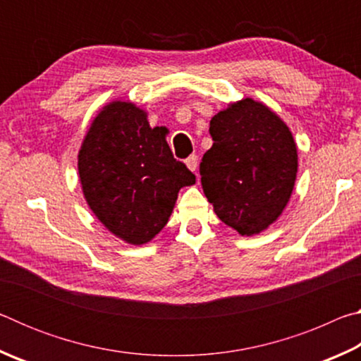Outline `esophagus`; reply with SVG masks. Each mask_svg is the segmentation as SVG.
<instances>
[{
	"instance_id": "obj_1",
	"label": "esophagus",
	"mask_w": 361,
	"mask_h": 361,
	"mask_svg": "<svg viewBox=\"0 0 361 361\" xmlns=\"http://www.w3.org/2000/svg\"><path fill=\"white\" fill-rule=\"evenodd\" d=\"M186 166H188L189 170H191V172H195V170H197V166H199V159H197V156H195V154L189 156V157L186 159Z\"/></svg>"
}]
</instances>
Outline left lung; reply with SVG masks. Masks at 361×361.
Wrapping results in <instances>:
<instances>
[{
    "instance_id": "8db88e82",
    "label": "left lung",
    "mask_w": 361,
    "mask_h": 361,
    "mask_svg": "<svg viewBox=\"0 0 361 361\" xmlns=\"http://www.w3.org/2000/svg\"><path fill=\"white\" fill-rule=\"evenodd\" d=\"M210 135L213 146L200 162L207 199L239 234H259L282 215L295 188L291 132L266 105L243 99L213 116Z\"/></svg>"
}]
</instances>
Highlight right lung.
<instances>
[{"label": "right lung", "mask_w": 361, "mask_h": 361, "mask_svg": "<svg viewBox=\"0 0 361 361\" xmlns=\"http://www.w3.org/2000/svg\"><path fill=\"white\" fill-rule=\"evenodd\" d=\"M166 133V127L151 129L137 105L116 100L97 114L79 149V180L90 210L132 245L159 234L180 189L195 183L173 157Z\"/></svg>", "instance_id": "obj_1"}]
</instances>
